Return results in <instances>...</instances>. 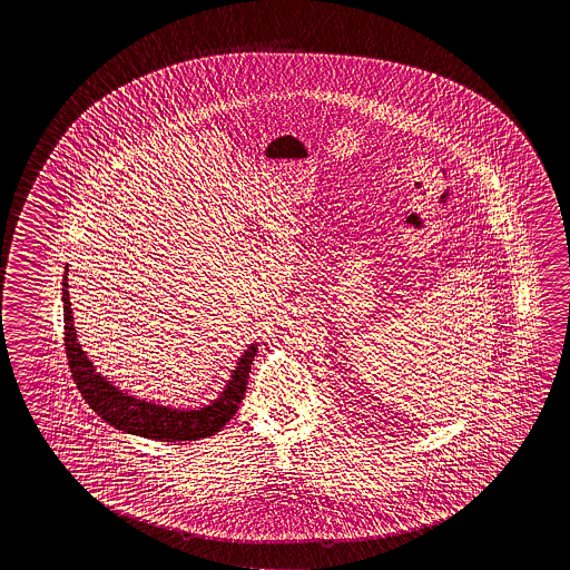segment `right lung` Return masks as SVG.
Here are the masks:
<instances>
[{"label":"right lung","instance_id":"add662e5","mask_svg":"<svg viewBox=\"0 0 570 570\" xmlns=\"http://www.w3.org/2000/svg\"><path fill=\"white\" fill-rule=\"evenodd\" d=\"M66 266L63 272V322H66V352L69 367L73 374L77 390L83 395L89 407L112 425L115 430L139 435V438L155 439V441H196V439L210 438L216 431L223 430L244 400V392L248 385V374L254 355L258 352V344H250L234 365L233 375L226 382L225 390L208 405L195 410H180L170 405L147 402L135 397L131 393L122 392L112 385L105 375L95 370L94 362L87 357V352L77 340L76 324H73V309L69 302V284H67Z\"/></svg>","mask_w":570,"mask_h":570}]
</instances>
